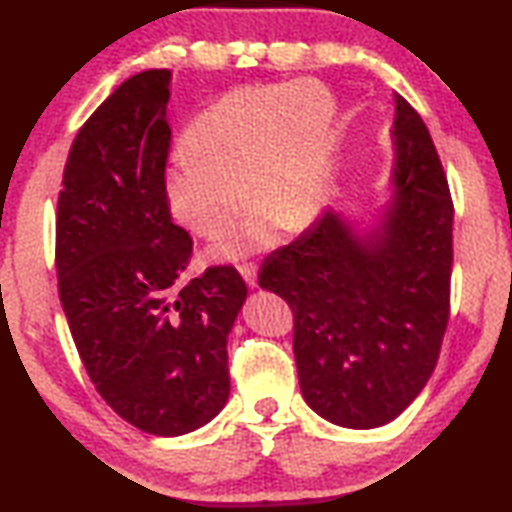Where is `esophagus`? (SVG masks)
<instances>
[{
	"instance_id": "esophagus-1",
	"label": "esophagus",
	"mask_w": 512,
	"mask_h": 512,
	"mask_svg": "<svg viewBox=\"0 0 512 512\" xmlns=\"http://www.w3.org/2000/svg\"><path fill=\"white\" fill-rule=\"evenodd\" d=\"M239 273L244 277L248 287H257V266L255 262H244L239 266Z\"/></svg>"
}]
</instances>
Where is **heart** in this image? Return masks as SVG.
I'll return each mask as SVG.
<instances>
[{
	"instance_id": "1",
	"label": "heart",
	"mask_w": 512,
	"mask_h": 512,
	"mask_svg": "<svg viewBox=\"0 0 512 512\" xmlns=\"http://www.w3.org/2000/svg\"><path fill=\"white\" fill-rule=\"evenodd\" d=\"M336 103L314 79L246 85L207 106L185 131L162 173V196L183 228L212 237L243 209L253 217L216 235L214 259H237L275 241V221L305 228L323 210L334 185ZM245 192H240V187Z\"/></svg>"
}]
</instances>
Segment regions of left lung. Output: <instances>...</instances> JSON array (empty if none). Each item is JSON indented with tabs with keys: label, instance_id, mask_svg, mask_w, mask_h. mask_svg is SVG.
<instances>
[{
	"label": "left lung",
	"instance_id": "8db88e82",
	"mask_svg": "<svg viewBox=\"0 0 512 512\" xmlns=\"http://www.w3.org/2000/svg\"><path fill=\"white\" fill-rule=\"evenodd\" d=\"M393 198L357 232L327 210L259 268L293 311L300 391L348 429L395 420L436 368L449 320L454 205L429 128L395 94Z\"/></svg>",
	"mask_w": 512,
	"mask_h": 512
}]
</instances>
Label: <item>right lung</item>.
<instances>
[{"label": "right lung", "instance_id": "obj_1", "mask_svg": "<svg viewBox=\"0 0 512 512\" xmlns=\"http://www.w3.org/2000/svg\"><path fill=\"white\" fill-rule=\"evenodd\" d=\"M169 69L131 76L69 149L58 194L60 305L81 361L119 418L183 436L228 402V334L246 300L237 268L180 284L192 237L162 196Z\"/></svg>", "mask_w": 512, "mask_h": 512}]
</instances>
